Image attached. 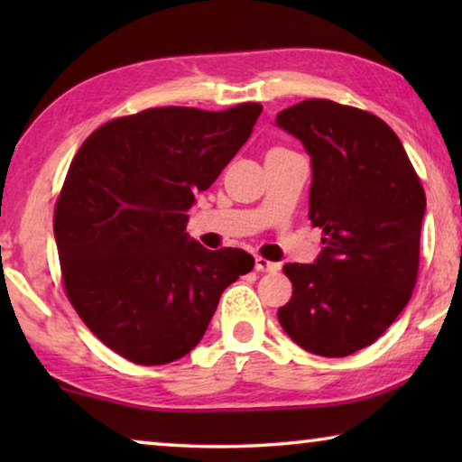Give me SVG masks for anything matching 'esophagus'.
<instances>
[{"label": "esophagus", "instance_id": "1", "mask_svg": "<svg viewBox=\"0 0 462 462\" xmlns=\"http://www.w3.org/2000/svg\"><path fill=\"white\" fill-rule=\"evenodd\" d=\"M254 269L259 273H275V271H279V263H271L267 259H263V256H256Z\"/></svg>", "mask_w": 462, "mask_h": 462}]
</instances>
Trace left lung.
Masks as SVG:
<instances>
[{
  "instance_id": "left-lung-1",
  "label": "left lung",
  "mask_w": 462,
  "mask_h": 462,
  "mask_svg": "<svg viewBox=\"0 0 462 462\" xmlns=\"http://www.w3.org/2000/svg\"><path fill=\"white\" fill-rule=\"evenodd\" d=\"M275 124L311 156L310 220L324 232L314 263L283 267L293 295L279 324L308 353L348 356L408 306L426 195L400 138L377 116L306 99Z\"/></svg>"
}]
</instances>
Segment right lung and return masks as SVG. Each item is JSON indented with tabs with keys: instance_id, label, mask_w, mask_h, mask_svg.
Here are the masks:
<instances>
[{
	"instance_id": "obj_1",
	"label": "right lung",
	"mask_w": 462,
	"mask_h": 462,
	"mask_svg": "<svg viewBox=\"0 0 462 462\" xmlns=\"http://www.w3.org/2000/svg\"><path fill=\"white\" fill-rule=\"evenodd\" d=\"M263 112L152 107L104 124L69 167L57 209L62 283L97 338L136 365L198 346L224 289L253 271L242 248L185 232L195 195L234 159Z\"/></svg>"
}]
</instances>
